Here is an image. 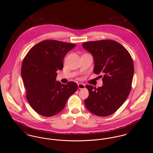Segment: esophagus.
<instances>
[{"instance_id": "esophagus-1", "label": "esophagus", "mask_w": 153, "mask_h": 153, "mask_svg": "<svg viewBox=\"0 0 153 153\" xmlns=\"http://www.w3.org/2000/svg\"><path fill=\"white\" fill-rule=\"evenodd\" d=\"M78 88L79 89H84L85 88V86L84 84H82V83H80L78 84Z\"/></svg>"}]
</instances>
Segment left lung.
<instances>
[{"instance_id":"obj_1","label":"left lung","mask_w":153,"mask_h":153,"mask_svg":"<svg viewBox=\"0 0 153 153\" xmlns=\"http://www.w3.org/2000/svg\"><path fill=\"white\" fill-rule=\"evenodd\" d=\"M94 57V72L102 77V87L87 85L89 96L84 103L88 110L99 117H107L119 109L131 91L134 63L130 54L117 41L105 39L82 44Z\"/></svg>"}]
</instances>
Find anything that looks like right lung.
<instances>
[{"instance_id":"right-lung-1","label":"right lung","mask_w":153,"mask_h":153,"mask_svg":"<svg viewBox=\"0 0 153 153\" xmlns=\"http://www.w3.org/2000/svg\"><path fill=\"white\" fill-rule=\"evenodd\" d=\"M76 45L56 40H45L34 45L23 59L21 75L26 99L36 113L46 117L56 115L64 108L77 84L56 81L57 71L63 68L66 53Z\"/></svg>"}]
</instances>
